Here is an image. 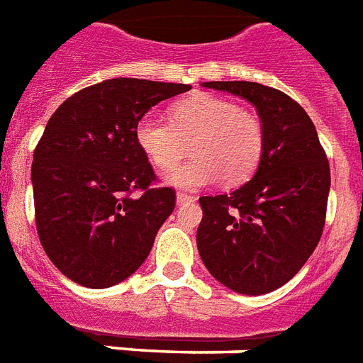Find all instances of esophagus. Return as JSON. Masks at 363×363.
Returning <instances> with one entry per match:
<instances>
[{
	"instance_id": "esophagus-1",
	"label": "esophagus",
	"mask_w": 363,
	"mask_h": 363,
	"mask_svg": "<svg viewBox=\"0 0 363 363\" xmlns=\"http://www.w3.org/2000/svg\"><path fill=\"white\" fill-rule=\"evenodd\" d=\"M189 202H194V196L182 194V192L177 194V203H179V206H181V203H189Z\"/></svg>"
}]
</instances>
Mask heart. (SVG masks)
Wrapping results in <instances>:
<instances>
[{
    "label": "heart",
    "instance_id": "1",
    "mask_svg": "<svg viewBox=\"0 0 363 363\" xmlns=\"http://www.w3.org/2000/svg\"><path fill=\"white\" fill-rule=\"evenodd\" d=\"M134 140L161 171L177 167L190 152L194 160L167 174L174 189L196 190L216 184H240L256 173L265 147V128L254 111L208 94L179 99L169 123L146 115L136 123Z\"/></svg>",
    "mask_w": 363,
    "mask_h": 363
}]
</instances>
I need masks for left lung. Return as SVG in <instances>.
<instances>
[{
	"label": "left lung",
	"instance_id": "left-lung-1",
	"mask_svg": "<svg viewBox=\"0 0 363 363\" xmlns=\"http://www.w3.org/2000/svg\"><path fill=\"white\" fill-rule=\"evenodd\" d=\"M248 99L265 128L254 179L230 194L202 196L196 242L203 265L230 291L265 294L289 283L323 235L331 169L300 104L269 86L203 82Z\"/></svg>",
	"mask_w": 363,
	"mask_h": 363
}]
</instances>
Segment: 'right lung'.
<instances>
[{"mask_svg":"<svg viewBox=\"0 0 363 363\" xmlns=\"http://www.w3.org/2000/svg\"><path fill=\"white\" fill-rule=\"evenodd\" d=\"M189 90L104 80L72 94L50 117L32 161L34 217L42 248L65 277L107 289L144 264L177 194L155 186L134 128L150 107Z\"/></svg>","mask_w":363,"mask_h":363,"instance_id":"obj_1","label":"right lung"}]
</instances>
